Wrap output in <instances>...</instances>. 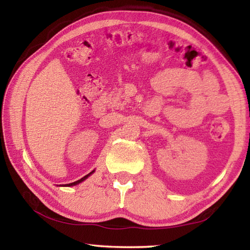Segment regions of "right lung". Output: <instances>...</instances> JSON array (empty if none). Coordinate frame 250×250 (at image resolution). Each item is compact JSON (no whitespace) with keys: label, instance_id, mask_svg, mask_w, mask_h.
<instances>
[{"label":"right lung","instance_id":"right-lung-1","mask_svg":"<svg viewBox=\"0 0 250 250\" xmlns=\"http://www.w3.org/2000/svg\"><path fill=\"white\" fill-rule=\"evenodd\" d=\"M95 171H91L90 173H89V174H87V175H84L83 177H82V179H80V180H78V181H76V182H74V183H69V184H62V186H74V185H77V184H79V183H82V182L83 181H84V180H86L87 179V177L88 176H89V175H91L92 174V173H94Z\"/></svg>","mask_w":250,"mask_h":250}]
</instances>
